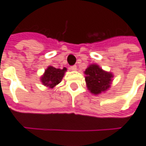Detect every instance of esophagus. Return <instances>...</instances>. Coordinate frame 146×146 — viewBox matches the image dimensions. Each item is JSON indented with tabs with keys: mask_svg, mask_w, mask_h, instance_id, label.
Wrapping results in <instances>:
<instances>
[{
	"mask_svg": "<svg viewBox=\"0 0 146 146\" xmlns=\"http://www.w3.org/2000/svg\"><path fill=\"white\" fill-rule=\"evenodd\" d=\"M70 69L71 70H77V66L76 65H72V66H70Z\"/></svg>",
	"mask_w": 146,
	"mask_h": 146,
	"instance_id": "34e87169",
	"label": "esophagus"
}]
</instances>
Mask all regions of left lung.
Returning a JSON list of instances; mask_svg holds the SVG:
<instances>
[{
    "mask_svg": "<svg viewBox=\"0 0 146 146\" xmlns=\"http://www.w3.org/2000/svg\"><path fill=\"white\" fill-rule=\"evenodd\" d=\"M86 82L87 88L94 94L106 91L109 87L113 78L111 73L103 71L97 64H91L85 71Z\"/></svg>",
    "mask_w": 146,
    "mask_h": 146,
    "instance_id": "obj_1",
    "label": "left lung"
}]
</instances>
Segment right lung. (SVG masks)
Masks as SVG:
<instances>
[{
	"label": "right lung",
	"mask_w": 146,
	"mask_h": 146,
	"mask_svg": "<svg viewBox=\"0 0 146 146\" xmlns=\"http://www.w3.org/2000/svg\"><path fill=\"white\" fill-rule=\"evenodd\" d=\"M66 70H67L66 68L60 69V68H54L52 66H49L45 70V73L41 78V82L44 86L52 88L61 82L64 72Z\"/></svg>",
	"instance_id": "1"
}]
</instances>
